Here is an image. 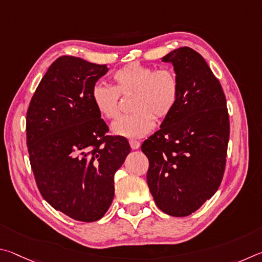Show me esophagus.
<instances>
[{"instance_id":"34e87169","label":"esophagus","mask_w":262,"mask_h":262,"mask_svg":"<svg viewBox=\"0 0 262 262\" xmlns=\"http://www.w3.org/2000/svg\"><path fill=\"white\" fill-rule=\"evenodd\" d=\"M128 143H130V146H131L132 149H138L140 147V143H139L138 140L131 139L130 141H128Z\"/></svg>"}]
</instances>
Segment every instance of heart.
<instances>
[{
    "label": "heart",
    "mask_w": 262,
    "mask_h": 262,
    "mask_svg": "<svg viewBox=\"0 0 262 262\" xmlns=\"http://www.w3.org/2000/svg\"><path fill=\"white\" fill-rule=\"evenodd\" d=\"M132 94L134 112L112 125L114 135L131 139L147 135L155 117L164 118L172 112L180 96V79L172 69L127 63L114 72L113 87L96 84L92 89V102L101 117L114 119L119 114V95Z\"/></svg>",
    "instance_id": "obj_1"
}]
</instances>
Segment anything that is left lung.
Listing matches in <instances>:
<instances>
[{
	"label": "left lung",
	"instance_id": "1",
	"mask_svg": "<svg viewBox=\"0 0 262 262\" xmlns=\"http://www.w3.org/2000/svg\"><path fill=\"white\" fill-rule=\"evenodd\" d=\"M162 61L173 66L180 96L141 150L149 161L147 184L155 204L183 217L199 209L221 184L230 124L222 86L199 53L181 47Z\"/></svg>",
	"mask_w": 262,
	"mask_h": 262
}]
</instances>
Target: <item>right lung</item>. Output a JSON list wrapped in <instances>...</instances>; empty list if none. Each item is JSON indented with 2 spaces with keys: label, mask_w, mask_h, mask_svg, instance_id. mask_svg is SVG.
<instances>
[{
  "label": "right lung",
  "mask_w": 262,
  "mask_h": 262,
  "mask_svg": "<svg viewBox=\"0 0 262 262\" xmlns=\"http://www.w3.org/2000/svg\"><path fill=\"white\" fill-rule=\"evenodd\" d=\"M108 71L75 56L49 67L26 114V143L41 195L69 217L98 221L113 203L114 175L130 153L125 138L107 136L92 89Z\"/></svg>",
  "instance_id": "right-lung-1"
}]
</instances>
